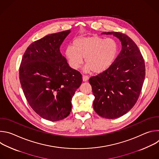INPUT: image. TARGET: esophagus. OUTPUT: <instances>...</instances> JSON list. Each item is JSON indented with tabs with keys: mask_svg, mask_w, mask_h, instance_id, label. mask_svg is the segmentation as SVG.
<instances>
[{
	"mask_svg": "<svg viewBox=\"0 0 159 159\" xmlns=\"http://www.w3.org/2000/svg\"><path fill=\"white\" fill-rule=\"evenodd\" d=\"M88 80H89V77L88 76H85V75L82 76L83 82H87Z\"/></svg>",
	"mask_w": 159,
	"mask_h": 159,
	"instance_id": "34e87169",
	"label": "esophagus"
}]
</instances>
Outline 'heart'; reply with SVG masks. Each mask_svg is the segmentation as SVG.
I'll return each instance as SVG.
<instances>
[{"label":"heart","mask_w":159,"mask_h":159,"mask_svg":"<svg viewBox=\"0 0 159 159\" xmlns=\"http://www.w3.org/2000/svg\"><path fill=\"white\" fill-rule=\"evenodd\" d=\"M119 51L118 42L99 36L78 37L73 41V47H68L65 55L73 69H78L84 63L85 73L101 74L114 63Z\"/></svg>","instance_id":"b5f03b06"}]
</instances>
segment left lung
I'll list each match as a JSON object with an SVG mask.
<instances>
[{
    "label": "left lung",
    "mask_w": 159,
    "mask_h": 159,
    "mask_svg": "<svg viewBox=\"0 0 159 159\" xmlns=\"http://www.w3.org/2000/svg\"><path fill=\"white\" fill-rule=\"evenodd\" d=\"M120 39L121 50L109 69L90 77L95 97L93 107L104 118L115 119L127 113L137 102L145 79V61L137 44L127 35L104 32Z\"/></svg>",
    "instance_id": "1"
}]
</instances>
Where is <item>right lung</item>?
Segmentation results:
<instances>
[{
	"label": "right lung",
	"mask_w": 159,
	"mask_h": 159,
	"mask_svg": "<svg viewBox=\"0 0 159 159\" xmlns=\"http://www.w3.org/2000/svg\"><path fill=\"white\" fill-rule=\"evenodd\" d=\"M70 30L45 36L32 43L19 68L25 96L37 114L57 121L70 115L72 99L82 82L81 74L72 69L60 48Z\"/></svg>",
	"instance_id": "obj_1"
}]
</instances>
